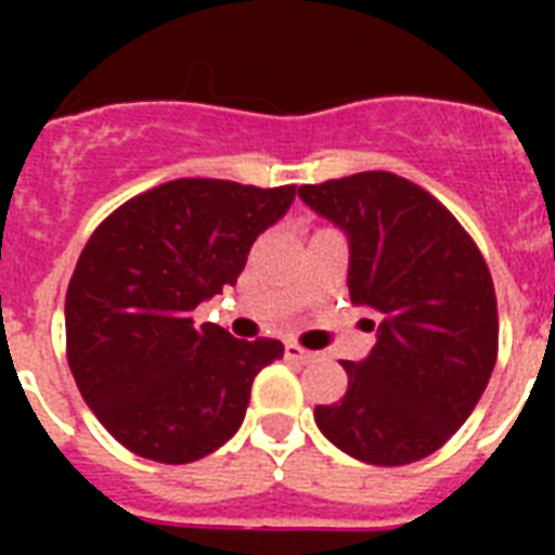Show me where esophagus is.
<instances>
[{"mask_svg": "<svg viewBox=\"0 0 555 555\" xmlns=\"http://www.w3.org/2000/svg\"><path fill=\"white\" fill-rule=\"evenodd\" d=\"M285 357L287 360H296V363H313V357L311 351H305V348H299L296 343H287L285 346Z\"/></svg>", "mask_w": 555, "mask_h": 555, "instance_id": "esophagus-1", "label": "esophagus"}]
</instances>
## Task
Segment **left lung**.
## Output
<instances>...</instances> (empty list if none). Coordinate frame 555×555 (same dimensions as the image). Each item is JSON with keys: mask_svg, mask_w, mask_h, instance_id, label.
<instances>
[{"mask_svg": "<svg viewBox=\"0 0 555 555\" xmlns=\"http://www.w3.org/2000/svg\"><path fill=\"white\" fill-rule=\"evenodd\" d=\"M299 198L348 238V294L379 322L360 363H343L346 397L313 421L346 455L403 466L431 455L481 400L499 357V308L487 261L457 218L395 172L299 186Z\"/></svg>", "mask_w": 555, "mask_h": 555, "instance_id": "left-lung-1", "label": "left lung"}]
</instances>
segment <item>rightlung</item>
Returning a JSON list of instances; mask_svg holds the SVG:
<instances>
[{
	"instance_id": "add662e5",
	"label": "right lung",
	"mask_w": 555,
	"mask_h": 555,
	"mask_svg": "<svg viewBox=\"0 0 555 555\" xmlns=\"http://www.w3.org/2000/svg\"><path fill=\"white\" fill-rule=\"evenodd\" d=\"M296 186L178 178L117 207L82 247L65 294L74 383L129 452L190 464L233 438L250 386L285 354L279 339H233L192 311L247 264Z\"/></svg>"
}]
</instances>
